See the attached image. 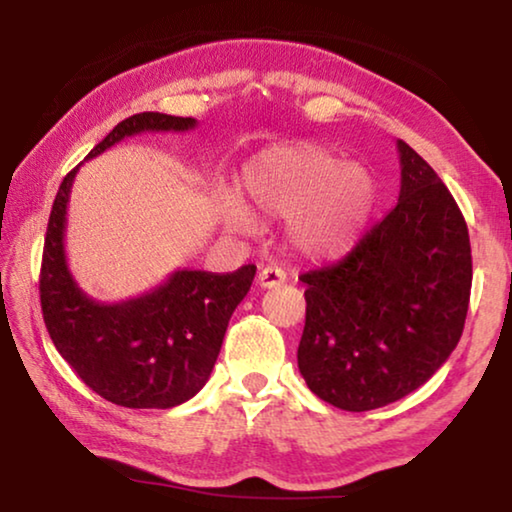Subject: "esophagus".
Instances as JSON below:
<instances>
[{"label":"esophagus","mask_w":512,"mask_h":512,"mask_svg":"<svg viewBox=\"0 0 512 512\" xmlns=\"http://www.w3.org/2000/svg\"><path fill=\"white\" fill-rule=\"evenodd\" d=\"M256 282L261 289H275V286L286 282V272L282 268H277V265H265V268L258 272Z\"/></svg>","instance_id":"obj_1"}]
</instances>
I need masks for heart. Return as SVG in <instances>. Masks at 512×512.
Returning <instances> with one entry per match:
<instances>
[{
    "label": "heart",
    "mask_w": 512,
    "mask_h": 512,
    "mask_svg": "<svg viewBox=\"0 0 512 512\" xmlns=\"http://www.w3.org/2000/svg\"><path fill=\"white\" fill-rule=\"evenodd\" d=\"M244 193L254 212L289 219V242L307 258L347 254L375 209V181L317 144L270 146L244 167ZM219 216L235 233H249L251 212L235 195H221Z\"/></svg>",
    "instance_id": "obj_1"
}]
</instances>
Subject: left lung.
Returning <instances> with one entry per match:
<instances>
[{
    "label": "left lung",
    "mask_w": 512,
    "mask_h": 512,
    "mask_svg": "<svg viewBox=\"0 0 512 512\" xmlns=\"http://www.w3.org/2000/svg\"><path fill=\"white\" fill-rule=\"evenodd\" d=\"M401 193L342 261L300 275L298 368L321 401L366 412L412 394L464 331L473 261L464 214L415 149L398 139Z\"/></svg>",
    "instance_id": "obj_1"
}]
</instances>
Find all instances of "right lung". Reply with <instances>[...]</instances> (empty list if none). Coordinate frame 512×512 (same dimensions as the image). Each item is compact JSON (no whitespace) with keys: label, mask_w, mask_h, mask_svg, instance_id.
<instances>
[{"label":"right lung","mask_w":512,"mask_h":512,"mask_svg":"<svg viewBox=\"0 0 512 512\" xmlns=\"http://www.w3.org/2000/svg\"><path fill=\"white\" fill-rule=\"evenodd\" d=\"M195 118L144 111L125 118L88 153L139 132H184ZM72 172L62 179L48 219L41 258V312L55 349L95 394L123 408H174L186 403L212 375L235 307L254 282L256 265L216 275L177 270L158 289L104 305L76 286L65 256V223Z\"/></svg>","instance_id":"obj_1"}]
</instances>
